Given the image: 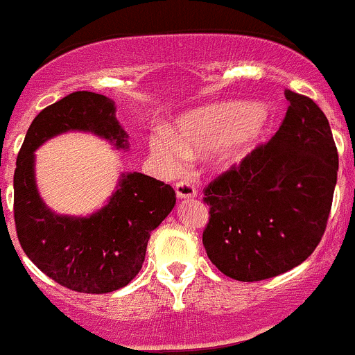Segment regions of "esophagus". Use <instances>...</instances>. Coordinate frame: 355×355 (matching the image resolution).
Returning <instances> with one entry per match:
<instances>
[{
    "label": "esophagus",
    "mask_w": 355,
    "mask_h": 355,
    "mask_svg": "<svg viewBox=\"0 0 355 355\" xmlns=\"http://www.w3.org/2000/svg\"><path fill=\"white\" fill-rule=\"evenodd\" d=\"M174 189H176V195L179 196V198H193V196L196 195L195 186H193L189 181H179V182H176Z\"/></svg>",
    "instance_id": "34e87169"
}]
</instances>
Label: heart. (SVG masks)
Masks as SVG:
<instances>
[{
    "label": "heart",
    "mask_w": 355,
    "mask_h": 355,
    "mask_svg": "<svg viewBox=\"0 0 355 355\" xmlns=\"http://www.w3.org/2000/svg\"><path fill=\"white\" fill-rule=\"evenodd\" d=\"M271 129V115L252 101H224L182 115L178 138L160 135L152 139L153 157L166 169L178 171L188 155H207L220 150L219 164H240Z\"/></svg>",
    "instance_id": "1"
}]
</instances>
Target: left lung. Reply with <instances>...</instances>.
<instances>
[{
  "label": "left lung",
  "instance_id": "8db88e82",
  "mask_svg": "<svg viewBox=\"0 0 355 355\" xmlns=\"http://www.w3.org/2000/svg\"><path fill=\"white\" fill-rule=\"evenodd\" d=\"M278 132L203 193L210 217L203 247L238 282L275 278L305 261L321 241L331 210L338 152L321 108L286 89Z\"/></svg>",
  "mask_w": 355,
  "mask_h": 355
}]
</instances>
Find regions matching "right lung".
<instances>
[{
	"label": "right lung",
	"instance_id": "add662e5",
	"mask_svg": "<svg viewBox=\"0 0 355 355\" xmlns=\"http://www.w3.org/2000/svg\"><path fill=\"white\" fill-rule=\"evenodd\" d=\"M93 132L128 150V132L103 94L76 91L37 114L27 129L13 176V217L27 257L46 276L80 293L128 285L145 262L150 234L176 205L173 186L141 173H122L107 205L87 217L58 216L44 205L34 176V152L53 136Z\"/></svg>",
	"mask_w": 355,
	"mask_h": 355
}]
</instances>
